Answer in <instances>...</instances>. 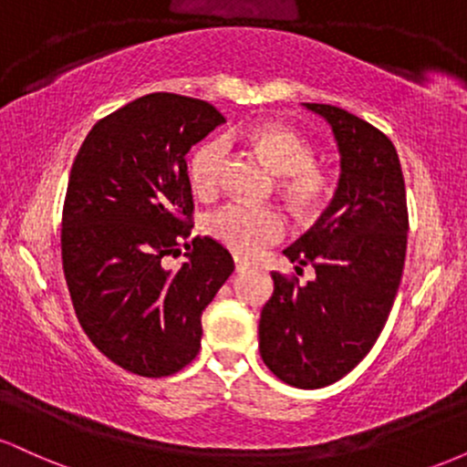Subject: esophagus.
<instances>
[{"label":"esophagus","instance_id":"esophagus-1","mask_svg":"<svg viewBox=\"0 0 467 467\" xmlns=\"http://www.w3.org/2000/svg\"><path fill=\"white\" fill-rule=\"evenodd\" d=\"M250 267H252L250 261L239 259V256H234V270H237V272H245V270H250Z\"/></svg>","mask_w":467,"mask_h":467}]
</instances>
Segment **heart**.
Masks as SVG:
<instances>
[{
  "mask_svg": "<svg viewBox=\"0 0 467 467\" xmlns=\"http://www.w3.org/2000/svg\"><path fill=\"white\" fill-rule=\"evenodd\" d=\"M250 144L281 175L278 189L296 215L312 217L323 208L329 195V175L314 162L312 144L296 131L275 122L252 130ZM226 155V138H213L192 153L191 184L202 197L215 195L222 186ZM206 230L213 239L237 254L252 256L285 234V217L270 206L230 202L208 215Z\"/></svg>",
  "mask_w": 467,
  "mask_h": 467,
  "instance_id": "obj_1",
  "label": "heart"
}]
</instances>
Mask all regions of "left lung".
<instances>
[{
    "mask_svg": "<svg viewBox=\"0 0 467 467\" xmlns=\"http://www.w3.org/2000/svg\"><path fill=\"white\" fill-rule=\"evenodd\" d=\"M323 116L340 151L334 200L301 239L283 250L296 272H272L275 294L261 309L259 351L278 379L296 389L334 384L371 351L398 294L409 208L398 151L382 131L334 105L303 103Z\"/></svg>",
    "mask_w": 467,
    "mask_h": 467,
    "instance_id": "8db88e82",
    "label": "left lung"
}]
</instances>
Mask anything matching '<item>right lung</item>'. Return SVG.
<instances>
[{
	"label": "right lung",
	"instance_id": "add662e5",
	"mask_svg": "<svg viewBox=\"0 0 467 467\" xmlns=\"http://www.w3.org/2000/svg\"><path fill=\"white\" fill-rule=\"evenodd\" d=\"M223 122L206 100L147 94L96 122L69 171L61 256L74 312L96 349L142 378L197 356L202 312L234 270L215 239L186 241V153ZM182 243L187 261L169 271Z\"/></svg>",
	"mask_w": 467,
	"mask_h": 467
}]
</instances>
